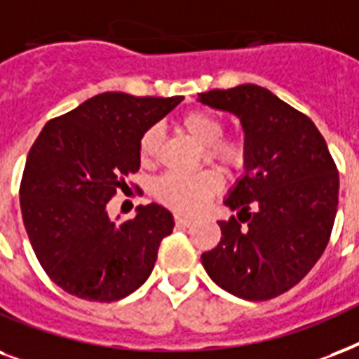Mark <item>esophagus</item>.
Instances as JSON below:
<instances>
[{"label": "esophagus", "mask_w": 359, "mask_h": 359, "mask_svg": "<svg viewBox=\"0 0 359 359\" xmlns=\"http://www.w3.org/2000/svg\"><path fill=\"white\" fill-rule=\"evenodd\" d=\"M176 224L177 226H182V229H187V226H191V224H193V219L180 217V215H176Z\"/></svg>", "instance_id": "1"}]
</instances>
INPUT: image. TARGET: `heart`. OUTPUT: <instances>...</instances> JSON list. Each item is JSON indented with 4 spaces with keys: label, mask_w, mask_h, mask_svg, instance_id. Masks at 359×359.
Instances as JSON below:
<instances>
[{
    "label": "heart",
    "mask_w": 359,
    "mask_h": 359,
    "mask_svg": "<svg viewBox=\"0 0 359 359\" xmlns=\"http://www.w3.org/2000/svg\"><path fill=\"white\" fill-rule=\"evenodd\" d=\"M185 129L196 144L205 148V159L215 161L226 170H241L247 161L243 142L221 140L224 135L223 119L211 112L196 110L182 119ZM161 129L149 127L140 140V159L144 163L155 157L159 148ZM221 189V176L213 170H202L193 176L165 174L154 185V196L161 204L177 213H194Z\"/></svg>",
    "instance_id": "obj_1"
}]
</instances>
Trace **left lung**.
<instances>
[{
    "mask_svg": "<svg viewBox=\"0 0 359 359\" xmlns=\"http://www.w3.org/2000/svg\"><path fill=\"white\" fill-rule=\"evenodd\" d=\"M198 101L240 119L247 151L243 176L224 198L238 217L219 221L221 241L202 264L226 292L271 299L298 285L326 249L337 168L316 125L266 88L211 90Z\"/></svg>",
    "mask_w": 359,
    "mask_h": 359,
    "instance_id": "obj_1",
    "label": "left lung"
}]
</instances>
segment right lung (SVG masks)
<instances>
[{
	"instance_id": "right-lung-1",
	"label": "right lung",
	"mask_w": 359,
	"mask_h": 359,
	"mask_svg": "<svg viewBox=\"0 0 359 359\" xmlns=\"http://www.w3.org/2000/svg\"><path fill=\"white\" fill-rule=\"evenodd\" d=\"M183 97L107 91L44 125L20 185L24 226L39 262L65 292L116 302L146 283L174 217L159 204L110 219L108 200L140 168L144 133Z\"/></svg>"
}]
</instances>
